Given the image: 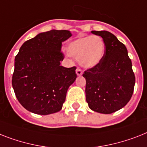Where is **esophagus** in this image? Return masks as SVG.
Listing matches in <instances>:
<instances>
[{
  "mask_svg": "<svg viewBox=\"0 0 147 147\" xmlns=\"http://www.w3.org/2000/svg\"><path fill=\"white\" fill-rule=\"evenodd\" d=\"M82 70L81 69H79V68H78L77 69H76V74H77L78 76H81L82 75Z\"/></svg>",
  "mask_w": 147,
  "mask_h": 147,
  "instance_id": "obj_1",
  "label": "esophagus"
}]
</instances>
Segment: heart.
Instances as JSON below:
<instances>
[{
  "label": "heart",
  "mask_w": 147,
  "mask_h": 147,
  "mask_svg": "<svg viewBox=\"0 0 147 147\" xmlns=\"http://www.w3.org/2000/svg\"><path fill=\"white\" fill-rule=\"evenodd\" d=\"M106 46L98 35L79 38L67 47L68 54L75 58L82 67L90 69L100 63L105 55Z\"/></svg>",
  "instance_id": "obj_1"
}]
</instances>
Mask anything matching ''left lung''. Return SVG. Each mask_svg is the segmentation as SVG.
<instances>
[{
  "label": "left lung",
  "mask_w": 147,
  "mask_h": 147,
  "mask_svg": "<svg viewBox=\"0 0 147 147\" xmlns=\"http://www.w3.org/2000/svg\"><path fill=\"white\" fill-rule=\"evenodd\" d=\"M91 33L102 37L106 51L100 63L83 74L86 79V101L91 110L110 114L129 102L135 76L125 45L107 31H92Z\"/></svg>",
  "instance_id": "1"
}]
</instances>
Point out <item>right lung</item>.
<instances>
[{
	"mask_svg": "<svg viewBox=\"0 0 147 147\" xmlns=\"http://www.w3.org/2000/svg\"><path fill=\"white\" fill-rule=\"evenodd\" d=\"M71 36L67 30L41 32L26 40L16 56L12 85L20 104L31 113L45 115L62 109L77 78L75 66L60 65L62 42Z\"/></svg>",
	"mask_w": 147,
	"mask_h": 147,
	"instance_id": "obj_1",
	"label": "right lung"
}]
</instances>
